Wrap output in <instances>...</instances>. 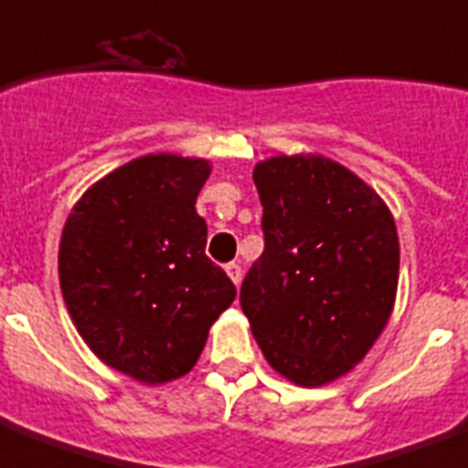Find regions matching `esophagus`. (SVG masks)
Returning <instances> with one entry per match:
<instances>
[{"instance_id": "34e87169", "label": "esophagus", "mask_w": 468, "mask_h": 468, "mask_svg": "<svg viewBox=\"0 0 468 468\" xmlns=\"http://www.w3.org/2000/svg\"><path fill=\"white\" fill-rule=\"evenodd\" d=\"M227 275H229V280L239 287V284H241V265H237V262H229V265H227Z\"/></svg>"}]
</instances>
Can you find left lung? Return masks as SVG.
Returning a JSON list of instances; mask_svg holds the SVG:
<instances>
[{"label":"left lung","instance_id":"left-lung-1","mask_svg":"<svg viewBox=\"0 0 468 468\" xmlns=\"http://www.w3.org/2000/svg\"><path fill=\"white\" fill-rule=\"evenodd\" d=\"M265 250L241 308L272 370L299 388L351 373L395 311L399 237L388 203L318 153L261 160Z\"/></svg>","mask_w":468,"mask_h":468}]
</instances>
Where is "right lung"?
<instances>
[{
	"label": "right lung",
	"mask_w": 468,
	"mask_h": 468,
	"mask_svg": "<svg viewBox=\"0 0 468 468\" xmlns=\"http://www.w3.org/2000/svg\"><path fill=\"white\" fill-rule=\"evenodd\" d=\"M210 160L150 153L104 174L71 207L59 284L73 325L104 366L143 385L184 378L237 287L206 256L196 198Z\"/></svg>",
	"instance_id": "add662e5"
}]
</instances>
